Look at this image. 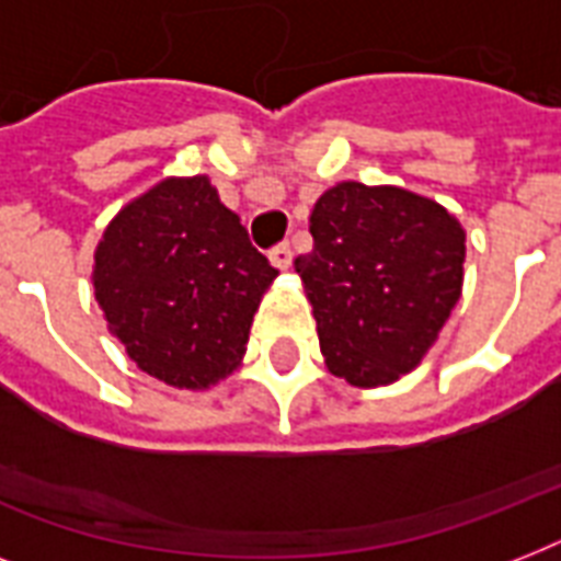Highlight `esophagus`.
<instances>
[{"instance_id":"34e87169","label":"esophagus","mask_w":561,"mask_h":561,"mask_svg":"<svg viewBox=\"0 0 561 561\" xmlns=\"http://www.w3.org/2000/svg\"><path fill=\"white\" fill-rule=\"evenodd\" d=\"M267 259H271L273 267H279V271H288L290 262H294V253H290V244H276L267 253Z\"/></svg>"}]
</instances>
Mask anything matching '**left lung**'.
I'll return each instance as SVG.
<instances>
[{"label":"left lung","mask_w":561,"mask_h":561,"mask_svg":"<svg viewBox=\"0 0 561 561\" xmlns=\"http://www.w3.org/2000/svg\"><path fill=\"white\" fill-rule=\"evenodd\" d=\"M299 279L329 373L381 387L422 364L462 290L466 229L431 197L337 183L311 211Z\"/></svg>","instance_id":"obj_1"}]
</instances>
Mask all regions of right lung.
Returning a JSON list of instances; mask_svg holds the SVG:
<instances>
[{
	"label": "right lung",
	"mask_w": 561,
	"mask_h": 561,
	"mask_svg": "<svg viewBox=\"0 0 561 561\" xmlns=\"http://www.w3.org/2000/svg\"><path fill=\"white\" fill-rule=\"evenodd\" d=\"M276 276L197 174L162 180L110 220L92 288L136 367L180 390H206L241 364Z\"/></svg>",
	"instance_id": "right-lung-1"
}]
</instances>
